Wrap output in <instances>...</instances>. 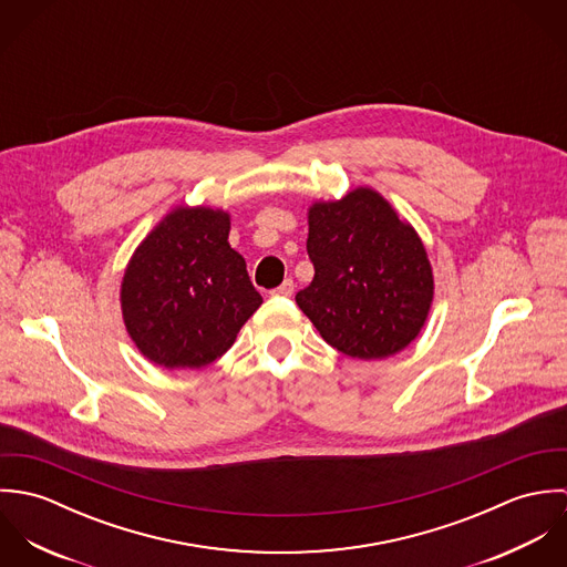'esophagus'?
<instances>
[{"mask_svg":"<svg viewBox=\"0 0 567 567\" xmlns=\"http://www.w3.org/2000/svg\"><path fill=\"white\" fill-rule=\"evenodd\" d=\"M272 297H292L295 295V281L286 279L281 286H277L275 290H270Z\"/></svg>","mask_w":567,"mask_h":567,"instance_id":"1","label":"esophagus"}]
</instances>
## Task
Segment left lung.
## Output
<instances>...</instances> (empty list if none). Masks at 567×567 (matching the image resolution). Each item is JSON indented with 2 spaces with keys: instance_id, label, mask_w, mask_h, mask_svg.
I'll use <instances>...</instances> for the list:
<instances>
[{
  "instance_id": "1",
  "label": "left lung",
  "mask_w": 567,
  "mask_h": 567,
  "mask_svg": "<svg viewBox=\"0 0 567 567\" xmlns=\"http://www.w3.org/2000/svg\"><path fill=\"white\" fill-rule=\"evenodd\" d=\"M312 284L297 306L333 349L358 360L400 353L427 321L434 275L419 234L371 187L308 209Z\"/></svg>"
}]
</instances>
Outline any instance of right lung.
<instances>
[{
	"mask_svg": "<svg viewBox=\"0 0 567 567\" xmlns=\"http://www.w3.org/2000/svg\"><path fill=\"white\" fill-rule=\"evenodd\" d=\"M229 231V212L181 205L135 248L120 303L146 360L163 369L207 367L261 306Z\"/></svg>",
	"mask_w": 567,
	"mask_h": 567,
	"instance_id": "obj_1",
	"label": "right lung"
}]
</instances>
